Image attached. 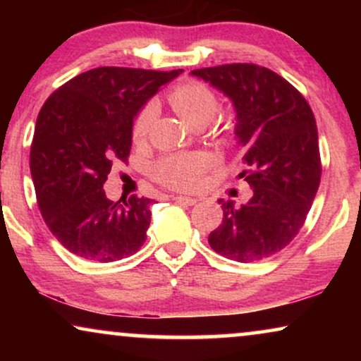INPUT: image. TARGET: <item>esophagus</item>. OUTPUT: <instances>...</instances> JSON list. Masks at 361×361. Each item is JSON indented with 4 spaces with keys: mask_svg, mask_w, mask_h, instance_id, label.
Returning a JSON list of instances; mask_svg holds the SVG:
<instances>
[{
    "mask_svg": "<svg viewBox=\"0 0 361 361\" xmlns=\"http://www.w3.org/2000/svg\"><path fill=\"white\" fill-rule=\"evenodd\" d=\"M172 199H174L176 202H179V204H185V205H194V204H197V199H194V197L172 195Z\"/></svg>",
    "mask_w": 361,
    "mask_h": 361,
    "instance_id": "34e87169",
    "label": "esophagus"
}]
</instances>
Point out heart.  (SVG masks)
I'll return each mask as SVG.
<instances>
[{"label": "heart", "instance_id": "b5f03b06", "mask_svg": "<svg viewBox=\"0 0 361 361\" xmlns=\"http://www.w3.org/2000/svg\"><path fill=\"white\" fill-rule=\"evenodd\" d=\"M169 103L177 115L192 128H204L214 120L220 108L219 97L215 92L200 82H187L177 85L169 93ZM156 103H146L137 111L133 123L135 141L145 140L156 118ZM214 164V157L209 152L192 151L179 152L161 157L152 166L151 176L159 184L171 189L190 190L200 185L204 174Z\"/></svg>", "mask_w": 361, "mask_h": 361}]
</instances>
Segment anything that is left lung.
I'll return each mask as SVG.
<instances>
[{"label": "left lung", "mask_w": 361, "mask_h": 361, "mask_svg": "<svg viewBox=\"0 0 361 361\" xmlns=\"http://www.w3.org/2000/svg\"><path fill=\"white\" fill-rule=\"evenodd\" d=\"M190 73L233 103L235 135L246 166L240 177L253 189L240 207L219 200L224 220L209 235V245L238 263L269 258L299 233L317 194L322 164L314 113L298 88L256 63H225Z\"/></svg>", "instance_id": "left-lung-1"}]
</instances>
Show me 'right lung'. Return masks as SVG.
Returning <instances> with one entry per match:
<instances>
[{
	"mask_svg": "<svg viewBox=\"0 0 361 361\" xmlns=\"http://www.w3.org/2000/svg\"><path fill=\"white\" fill-rule=\"evenodd\" d=\"M182 71L98 67L73 77L44 103L31 145L39 210L52 235L78 258L111 263L146 241L151 199H106L113 161H128L133 120Z\"/></svg>",
	"mask_w": 361,
	"mask_h": 361,
	"instance_id": "1",
	"label": "right lung"
}]
</instances>
